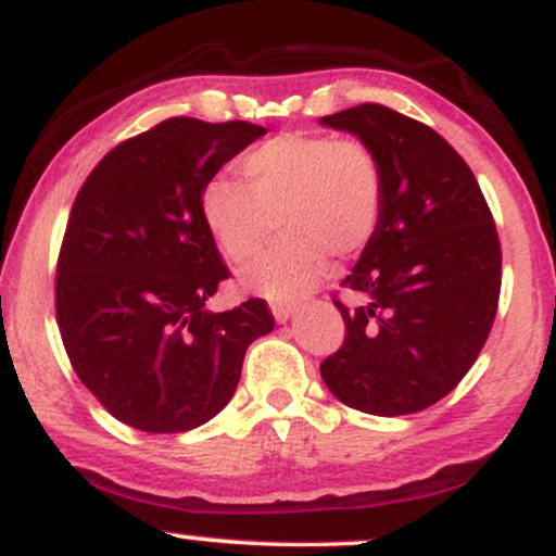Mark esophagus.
I'll return each mask as SVG.
<instances>
[{"label": "esophagus", "mask_w": 556, "mask_h": 556, "mask_svg": "<svg viewBox=\"0 0 556 556\" xmlns=\"http://www.w3.org/2000/svg\"><path fill=\"white\" fill-rule=\"evenodd\" d=\"M271 314H274V318H277V324H285V321H290L292 314H295V305L274 303L271 305Z\"/></svg>", "instance_id": "obj_1"}]
</instances>
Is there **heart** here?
I'll use <instances>...</instances> for the list:
<instances>
[{"label": "heart", "instance_id": "heart-1", "mask_svg": "<svg viewBox=\"0 0 556 556\" xmlns=\"http://www.w3.org/2000/svg\"><path fill=\"white\" fill-rule=\"evenodd\" d=\"M240 172L245 185L216 177L203 188L201 214L232 264L256 258L282 227L279 245L242 271L248 292L303 298L327 274L329 253L355 256L379 227L384 177L363 140L285 132L253 149Z\"/></svg>", "mask_w": 556, "mask_h": 556}]
</instances>
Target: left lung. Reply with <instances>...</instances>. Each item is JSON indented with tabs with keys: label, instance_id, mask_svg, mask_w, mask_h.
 <instances>
[{
	"label": "left lung",
	"instance_id": "8db88e82",
	"mask_svg": "<svg viewBox=\"0 0 556 556\" xmlns=\"http://www.w3.org/2000/svg\"><path fill=\"white\" fill-rule=\"evenodd\" d=\"M321 125L358 136L384 177L374 238L342 279V348L321 363L337 400L371 416H407L470 371L496 316L502 248L473 172L429 125L361 104Z\"/></svg>",
	"mask_w": 556,
	"mask_h": 556
}]
</instances>
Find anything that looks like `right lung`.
<instances>
[{"mask_svg": "<svg viewBox=\"0 0 556 556\" xmlns=\"http://www.w3.org/2000/svg\"><path fill=\"white\" fill-rule=\"evenodd\" d=\"M266 136L253 123L172 117L96 164L56 261V324L78 379L114 418L180 433L232 400L248 344L274 329L266 300L212 314L229 277L203 188Z\"/></svg>", "mask_w": 556, "mask_h": 556, "instance_id": "obj_1", "label": "right lung"}]
</instances>
